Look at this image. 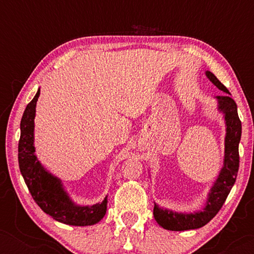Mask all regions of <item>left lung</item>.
Instances as JSON below:
<instances>
[{"label":"left lung","mask_w":254,"mask_h":254,"mask_svg":"<svg viewBox=\"0 0 254 254\" xmlns=\"http://www.w3.org/2000/svg\"><path fill=\"white\" fill-rule=\"evenodd\" d=\"M208 78L222 91L228 95L217 96L220 110L225 114V124H227V136H225V155L224 166L221 170L220 176L214 184L209 193L207 206L203 211L195 214H177L173 211L163 209L158 206L154 207V216L157 223L166 230L185 231L197 229L206 225L223 206L230 190L237 178L239 169V151L238 144L242 136V123L239 120L237 105L231 98L230 92L213 72H206Z\"/></svg>","instance_id":"8db88e82"}]
</instances>
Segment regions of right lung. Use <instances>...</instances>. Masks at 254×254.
<instances>
[{"instance_id":"obj_1","label":"right lung","mask_w":254,"mask_h":254,"mask_svg":"<svg viewBox=\"0 0 254 254\" xmlns=\"http://www.w3.org/2000/svg\"><path fill=\"white\" fill-rule=\"evenodd\" d=\"M39 90L27 104L20 121L18 163L24 182L36 203L54 220L70 225H91L99 222L106 213V197L93 206H76L62 190L61 182L45 170L37 161L33 147L34 116Z\"/></svg>"}]
</instances>
